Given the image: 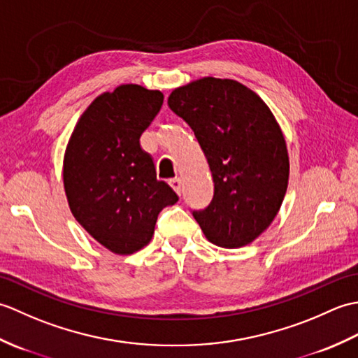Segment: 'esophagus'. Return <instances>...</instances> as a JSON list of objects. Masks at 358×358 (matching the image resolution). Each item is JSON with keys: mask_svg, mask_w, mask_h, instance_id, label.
<instances>
[{"mask_svg": "<svg viewBox=\"0 0 358 358\" xmlns=\"http://www.w3.org/2000/svg\"><path fill=\"white\" fill-rule=\"evenodd\" d=\"M169 185L172 186V189L175 192H177L178 195L181 194V180L178 178V177H175V178H172V180H169Z\"/></svg>", "mask_w": 358, "mask_h": 358, "instance_id": "34e87169", "label": "esophagus"}]
</instances>
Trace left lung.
Segmentation results:
<instances>
[{
  "instance_id": "1",
  "label": "left lung",
  "mask_w": 358,
  "mask_h": 358,
  "mask_svg": "<svg viewBox=\"0 0 358 358\" xmlns=\"http://www.w3.org/2000/svg\"><path fill=\"white\" fill-rule=\"evenodd\" d=\"M167 104L191 126L214 180L210 203L192 210L196 223L217 246L249 245L287 189L286 141L272 112L241 83L212 77L175 89Z\"/></svg>"
}]
</instances>
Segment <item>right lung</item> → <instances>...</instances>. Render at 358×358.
<instances>
[{
  "label": "right lung",
  "instance_id": "right-lung-1",
  "mask_svg": "<svg viewBox=\"0 0 358 358\" xmlns=\"http://www.w3.org/2000/svg\"><path fill=\"white\" fill-rule=\"evenodd\" d=\"M163 94L136 85L100 95L83 113L67 144L64 189L77 222L120 255L146 246L158 214L178 201L157 178L140 136L162 109Z\"/></svg>",
  "mask_w": 358,
  "mask_h": 358
}]
</instances>
